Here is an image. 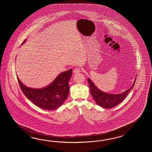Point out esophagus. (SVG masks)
<instances>
[{"label": "esophagus", "mask_w": 152, "mask_h": 152, "mask_svg": "<svg viewBox=\"0 0 152 152\" xmlns=\"http://www.w3.org/2000/svg\"><path fill=\"white\" fill-rule=\"evenodd\" d=\"M81 71V69L80 68H79V67H77V68H75L74 69V70H73V73H80Z\"/></svg>", "instance_id": "esophagus-1"}]
</instances>
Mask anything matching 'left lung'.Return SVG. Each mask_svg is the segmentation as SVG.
I'll use <instances>...</instances> for the list:
<instances>
[{"mask_svg": "<svg viewBox=\"0 0 152 152\" xmlns=\"http://www.w3.org/2000/svg\"><path fill=\"white\" fill-rule=\"evenodd\" d=\"M136 79V77L132 84V86L130 88L122 94H116L103 92L102 91L99 90L89 78L87 79V80L89 84L91 94L97 104L100 107L104 108L110 109L121 103L126 98L130 90H132L134 87Z\"/></svg>", "mask_w": 152, "mask_h": 152, "instance_id": "left-lung-1", "label": "left lung"}]
</instances>
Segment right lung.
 I'll return each mask as SVG.
<instances>
[{
  "mask_svg": "<svg viewBox=\"0 0 152 152\" xmlns=\"http://www.w3.org/2000/svg\"><path fill=\"white\" fill-rule=\"evenodd\" d=\"M24 41L22 45L25 42ZM72 69L64 72L47 87L35 89L26 87L17 77L22 91L26 97L37 107L45 110H52L60 107L68 97L69 81Z\"/></svg>",
  "mask_w": 152,
  "mask_h": 152,
  "instance_id": "1",
  "label": "right lung"
}]
</instances>
